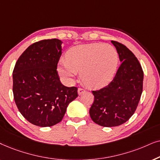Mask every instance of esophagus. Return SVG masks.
Listing matches in <instances>:
<instances>
[{
	"label": "esophagus",
	"instance_id": "esophagus-1",
	"mask_svg": "<svg viewBox=\"0 0 160 160\" xmlns=\"http://www.w3.org/2000/svg\"><path fill=\"white\" fill-rule=\"evenodd\" d=\"M83 92H85V90H84L83 88H78V95H81Z\"/></svg>",
	"mask_w": 160,
	"mask_h": 160
}]
</instances>
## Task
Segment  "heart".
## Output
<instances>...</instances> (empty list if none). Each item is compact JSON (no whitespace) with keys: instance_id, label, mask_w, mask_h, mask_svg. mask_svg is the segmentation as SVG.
<instances>
[{"instance_id":"heart-1","label":"heart","mask_w":160,"mask_h":160,"mask_svg":"<svg viewBox=\"0 0 160 160\" xmlns=\"http://www.w3.org/2000/svg\"><path fill=\"white\" fill-rule=\"evenodd\" d=\"M118 65V55L113 47L107 44H81L70 49L67 60L60 61V75L69 82L73 81L78 72L91 88H101L113 79Z\"/></svg>"}]
</instances>
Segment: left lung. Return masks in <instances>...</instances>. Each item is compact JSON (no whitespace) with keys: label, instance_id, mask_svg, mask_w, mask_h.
<instances>
[{"label":"left lung","instance_id":"8db88e82","mask_svg":"<svg viewBox=\"0 0 160 160\" xmlns=\"http://www.w3.org/2000/svg\"><path fill=\"white\" fill-rule=\"evenodd\" d=\"M121 64L110 84L93 91L94 102L89 110L91 118L102 127L123 124L135 112L142 91L143 72L132 52L118 42L111 41Z\"/></svg>","mask_w":160,"mask_h":160}]
</instances>
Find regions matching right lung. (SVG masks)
Segmentation results:
<instances>
[{"label": "right lung", "mask_w": 160, "mask_h": 160, "mask_svg": "<svg viewBox=\"0 0 160 160\" xmlns=\"http://www.w3.org/2000/svg\"><path fill=\"white\" fill-rule=\"evenodd\" d=\"M63 42L44 39L30 45L13 71L14 99L19 111L32 124L52 127L61 121L76 87L64 86L56 71Z\"/></svg>", "instance_id": "1"}]
</instances>
